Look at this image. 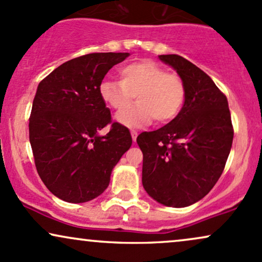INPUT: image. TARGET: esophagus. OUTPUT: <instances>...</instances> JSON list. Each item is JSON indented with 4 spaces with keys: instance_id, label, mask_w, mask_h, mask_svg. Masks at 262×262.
Segmentation results:
<instances>
[{
    "instance_id": "34e87169",
    "label": "esophagus",
    "mask_w": 262,
    "mask_h": 262,
    "mask_svg": "<svg viewBox=\"0 0 262 262\" xmlns=\"http://www.w3.org/2000/svg\"><path fill=\"white\" fill-rule=\"evenodd\" d=\"M130 135L133 141H137V137H138V132L137 130H130Z\"/></svg>"
}]
</instances>
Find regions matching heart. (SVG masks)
Returning <instances> with one entry per match:
<instances>
[{
    "label": "heart",
    "instance_id": "obj_1",
    "mask_svg": "<svg viewBox=\"0 0 262 262\" xmlns=\"http://www.w3.org/2000/svg\"><path fill=\"white\" fill-rule=\"evenodd\" d=\"M119 81L103 80L99 86L101 99L107 106L121 112L133 100L135 106L119 113L117 121L128 128H139L155 118L167 123L177 117L185 100V84L177 74L150 59L132 62L118 69Z\"/></svg>",
    "mask_w": 262,
    "mask_h": 262
}]
</instances>
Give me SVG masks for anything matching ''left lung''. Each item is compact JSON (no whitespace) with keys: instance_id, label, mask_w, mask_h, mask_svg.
Listing matches in <instances>:
<instances>
[{"instance_id":"left-lung-1","label":"left lung","mask_w":262,"mask_h":262,"mask_svg":"<svg viewBox=\"0 0 262 262\" xmlns=\"http://www.w3.org/2000/svg\"><path fill=\"white\" fill-rule=\"evenodd\" d=\"M185 84L181 112L168 124L137 138L143 187L157 203L185 207L203 199L221 177L233 127L227 97L199 67L178 55L159 56Z\"/></svg>"}]
</instances>
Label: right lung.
I'll return each instance as SVG.
<instances>
[{
  "instance_id": "add662e5",
  "label": "right lung",
  "mask_w": 262,
  "mask_h": 262,
  "mask_svg": "<svg viewBox=\"0 0 262 262\" xmlns=\"http://www.w3.org/2000/svg\"><path fill=\"white\" fill-rule=\"evenodd\" d=\"M128 52L89 53L64 62L40 81L31 107L29 140L41 181L55 196L86 203L108 187L113 167L132 145L128 128L111 123L99 86Z\"/></svg>"
}]
</instances>
